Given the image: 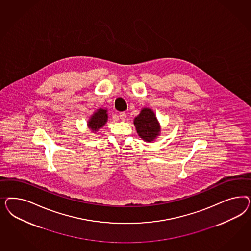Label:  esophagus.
I'll return each mask as SVG.
<instances>
[{
	"label": "esophagus",
	"mask_w": 251,
	"mask_h": 251,
	"mask_svg": "<svg viewBox=\"0 0 251 251\" xmlns=\"http://www.w3.org/2000/svg\"><path fill=\"white\" fill-rule=\"evenodd\" d=\"M120 119H121L122 121H125V119H126V113H125V112H121V113H120Z\"/></svg>",
	"instance_id": "1"
}]
</instances>
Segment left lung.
Instances as JSON below:
<instances>
[{"instance_id": "8db88e82", "label": "left lung", "mask_w": 251, "mask_h": 251, "mask_svg": "<svg viewBox=\"0 0 251 251\" xmlns=\"http://www.w3.org/2000/svg\"><path fill=\"white\" fill-rule=\"evenodd\" d=\"M133 124L138 135L147 143H152L161 133V126L153 110L149 107L142 108L140 114L134 118Z\"/></svg>"}]
</instances>
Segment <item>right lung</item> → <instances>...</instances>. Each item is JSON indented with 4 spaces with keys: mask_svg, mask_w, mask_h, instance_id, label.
<instances>
[{
    "mask_svg": "<svg viewBox=\"0 0 251 251\" xmlns=\"http://www.w3.org/2000/svg\"><path fill=\"white\" fill-rule=\"evenodd\" d=\"M107 119V109L100 107L89 117V120L87 121V127L93 132H97L106 124Z\"/></svg>",
    "mask_w": 251,
    "mask_h": 251,
    "instance_id": "right-lung-1",
    "label": "right lung"
}]
</instances>
